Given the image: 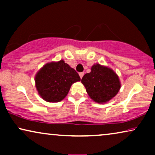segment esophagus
<instances>
[{
    "instance_id": "1",
    "label": "esophagus",
    "mask_w": 155,
    "mask_h": 155,
    "mask_svg": "<svg viewBox=\"0 0 155 155\" xmlns=\"http://www.w3.org/2000/svg\"><path fill=\"white\" fill-rule=\"evenodd\" d=\"M79 75H80V78H81V79H82V78L83 77V75H84V73H79Z\"/></svg>"
}]
</instances>
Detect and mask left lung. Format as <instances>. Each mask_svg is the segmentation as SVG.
Listing matches in <instances>:
<instances>
[{"mask_svg":"<svg viewBox=\"0 0 155 155\" xmlns=\"http://www.w3.org/2000/svg\"><path fill=\"white\" fill-rule=\"evenodd\" d=\"M81 82L89 97L99 104L109 101L118 94L121 87L117 74L110 68L99 63L92 65L91 72L82 77Z\"/></svg>","mask_w":155,"mask_h":155,"instance_id":"obj_1","label":"left lung"}]
</instances>
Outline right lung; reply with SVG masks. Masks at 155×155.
I'll use <instances>...</instances> for the list:
<instances>
[{
    "instance_id": "1",
    "label": "right lung",
    "mask_w": 155,
    "mask_h": 155,
    "mask_svg": "<svg viewBox=\"0 0 155 155\" xmlns=\"http://www.w3.org/2000/svg\"><path fill=\"white\" fill-rule=\"evenodd\" d=\"M38 94L48 102H59L67 96L73 83L80 81L75 70L63 60L47 63L35 77Z\"/></svg>"
}]
</instances>
